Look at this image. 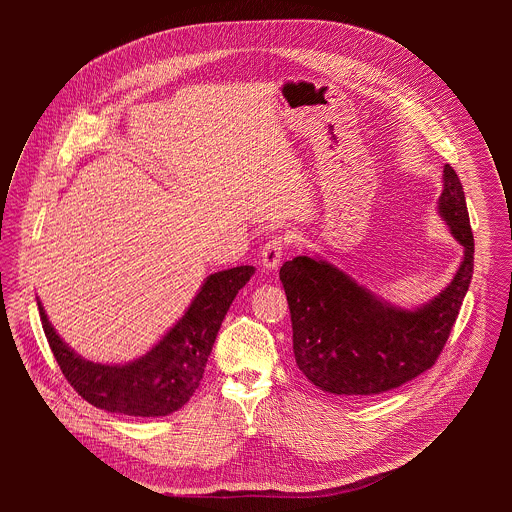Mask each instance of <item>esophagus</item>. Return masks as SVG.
Listing matches in <instances>:
<instances>
[{
  "instance_id": "1",
  "label": "esophagus",
  "mask_w": 512,
  "mask_h": 512,
  "mask_svg": "<svg viewBox=\"0 0 512 512\" xmlns=\"http://www.w3.org/2000/svg\"><path fill=\"white\" fill-rule=\"evenodd\" d=\"M285 253V241L281 237H271L261 251V265L267 271H275L281 263V257Z\"/></svg>"
}]
</instances>
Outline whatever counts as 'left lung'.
Segmentation results:
<instances>
[{
  "label": "left lung",
  "mask_w": 512,
  "mask_h": 512,
  "mask_svg": "<svg viewBox=\"0 0 512 512\" xmlns=\"http://www.w3.org/2000/svg\"><path fill=\"white\" fill-rule=\"evenodd\" d=\"M437 214L462 245L452 281L417 308L397 306L320 255H298L279 269L298 369L320 391L352 399L401 387L433 367L474 273V237L464 190L450 164Z\"/></svg>",
  "instance_id": "8db88e82"
}]
</instances>
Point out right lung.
I'll return each instance as SVG.
<instances>
[{
	"mask_svg": "<svg viewBox=\"0 0 512 512\" xmlns=\"http://www.w3.org/2000/svg\"><path fill=\"white\" fill-rule=\"evenodd\" d=\"M253 273V265L210 273L182 318L143 356L123 364L83 358L56 334L42 302H36L58 367L85 401L109 413L164 417L182 409L198 389L216 334Z\"/></svg>",
	"mask_w": 512,
	"mask_h": 512,
	"instance_id": "add662e5",
	"label": "right lung"
}]
</instances>
